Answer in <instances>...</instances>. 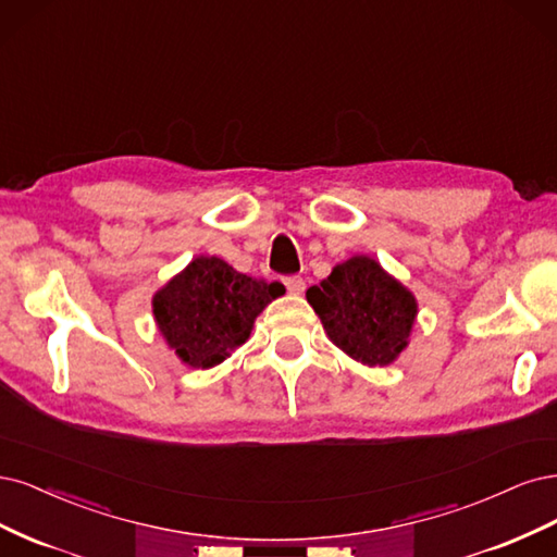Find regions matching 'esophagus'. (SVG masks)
Instances as JSON below:
<instances>
[{"label":"esophagus","instance_id":"obj_1","mask_svg":"<svg viewBox=\"0 0 557 557\" xmlns=\"http://www.w3.org/2000/svg\"><path fill=\"white\" fill-rule=\"evenodd\" d=\"M284 286L289 289V294L300 296L305 292V280L298 275H289V277H284Z\"/></svg>","mask_w":557,"mask_h":557}]
</instances>
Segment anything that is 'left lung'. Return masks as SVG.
<instances>
[{"mask_svg":"<svg viewBox=\"0 0 557 557\" xmlns=\"http://www.w3.org/2000/svg\"><path fill=\"white\" fill-rule=\"evenodd\" d=\"M305 296L331 343L368 368L398 361L419 314L417 296L366 255L337 263Z\"/></svg>","mask_w":557,"mask_h":557,"instance_id":"obj_1","label":"left lung"}]
</instances>
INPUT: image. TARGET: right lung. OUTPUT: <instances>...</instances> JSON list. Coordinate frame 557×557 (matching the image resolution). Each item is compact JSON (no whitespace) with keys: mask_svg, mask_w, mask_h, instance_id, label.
Masks as SVG:
<instances>
[{"mask_svg":"<svg viewBox=\"0 0 557 557\" xmlns=\"http://www.w3.org/2000/svg\"><path fill=\"white\" fill-rule=\"evenodd\" d=\"M284 294L280 282L238 273L220 257H196L152 296L154 324L189 368H214L249 339L257 317Z\"/></svg>","mask_w":557,"mask_h":557,"instance_id":"add662e5","label":"right lung"}]
</instances>
